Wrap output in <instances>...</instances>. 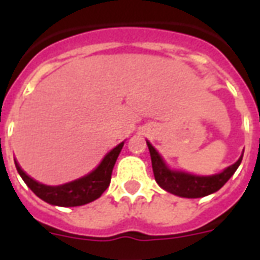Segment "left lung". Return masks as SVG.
<instances>
[{"label":"left lung","instance_id":"8db88e82","mask_svg":"<svg viewBox=\"0 0 260 260\" xmlns=\"http://www.w3.org/2000/svg\"><path fill=\"white\" fill-rule=\"evenodd\" d=\"M150 157H152V167L154 180L158 185L163 188L164 191L170 192L173 195L181 196V198H203L218 191L227 181L233 177L235 170L242 161L241 156L233 166L218 173V174L209 175V177H199V175H192L182 171H174L170 170L163 158L160 157L157 150L150 145V142H146Z\"/></svg>","mask_w":260,"mask_h":260}]
</instances>
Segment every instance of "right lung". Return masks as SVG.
Wrapping results in <instances>:
<instances>
[{"instance_id": "right-lung-1", "label": "right lung", "mask_w": 260, "mask_h": 260, "mask_svg": "<svg viewBox=\"0 0 260 260\" xmlns=\"http://www.w3.org/2000/svg\"><path fill=\"white\" fill-rule=\"evenodd\" d=\"M122 146H124V142H121L118 146H115L111 152L107 153L102 163L99 164V167L93 170L90 174L85 175L79 180L71 181V182L57 186L44 185L42 182H37L20 169L19 164L16 163L15 166L22 180L26 182V185L44 202L54 206H82V205L96 201L97 198H100L103 192L107 189L111 181L114 164L118 158Z\"/></svg>"}]
</instances>
